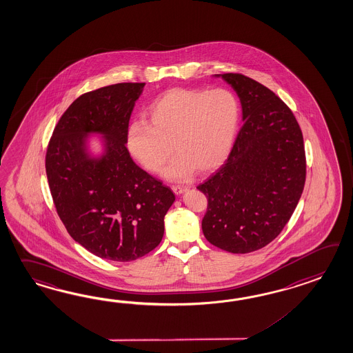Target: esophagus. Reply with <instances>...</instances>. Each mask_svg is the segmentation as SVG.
<instances>
[{"mask_svg":"<svg viewBox=\"0 0 353 353\" xmlns=\"http://www.w3.org/2000/svg\"><path fill=\"white\" fill-rule=\"evenodd\" d=\"M172 192L175 193V194H178V196H181L183 193H185L188 188H185V187H172Z\"/></svg>","mask_w":353,"mask_h":353,"instance_id":"esophagus-1","label":"esophagus"}]
</instances>
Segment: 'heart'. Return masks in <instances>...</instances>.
Instances as JSON below:
<instances>
[{
    "mask_svg": "<svg viewBox=\"0 0 353 353\" xmlns=\"http://www.w3.org/2000/svg\"><path fill=\"white\" fill-rule=\"evenodd\" d=\"M148 115L150 123L134 121L130 125V152L146 170L156 172L174 148L178 154L165 166L163 176L183 183L197 170L207 174L225 163L236 137L240 105L228 89L175 88L156 99Z\"/></svg>",
    "mask_w": 353,
    "mask_h": 353,
    "instance_id": "1",
    "label": "heart"
}]
</instances>
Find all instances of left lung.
Returning a JSON list of instances; mask_svg holds the SVG:
<instances>
[{"label":"left lung","instance_id":"obj_1","mask_svg":"<svg viewBox=\"0 0 353 353\" xmlns=\"http://www.w3.org/2000/svg\"><path fill=\"white\" fill-rule=\"evenodd\" d=\"M236 92L243 127L226 163L198 185L208 207L205 239L245 254L277 238L295 211L306 175L303 133L273 91L244 74H212Z\"/></svg>","mask_w":353,"mask_h":353}]
</instances>
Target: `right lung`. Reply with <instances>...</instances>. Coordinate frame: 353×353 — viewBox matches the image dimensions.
Listing matches in <instances>:
<instances>
[{"label":"right lung","instance_id":"1","mask_svg":"<svg viewBox=\"0 0 353 353\" xmlns=\"http://www.w3.org/2000/svg\"><path fill=\"white\" fill-rule=\"evenodd\" d=\"M145 85L115 83L76 99L46 156L50 193L68 234L112 262H132L155 249L175 201L172 189L134 164L125 146Z\"/></svg>","mask_w":353,"mask_h":353}]
</instances>
